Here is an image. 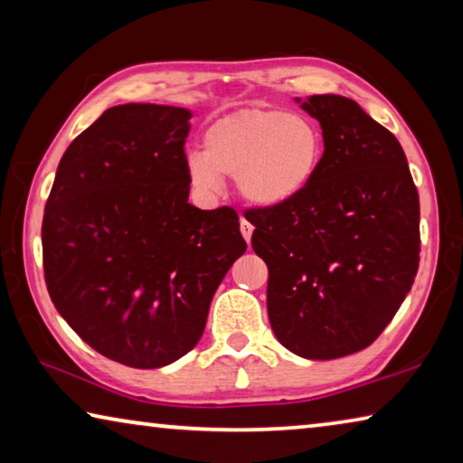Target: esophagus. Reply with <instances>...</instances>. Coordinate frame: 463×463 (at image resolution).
I'll use <instances>...</instances> for the list:
<instances>
[{
	"mask_svg": "<svg viewBox=\"0 0 463 463\" xmlns=\"http://www.w3.org/2000/svg\"><path fill=\"white\" fill-rule=\"evenodd\" d=\"M241 234H242V239H245L247 242L250 241V234H253V224H250L249 221H245V218H241Z\"/></svg>",
	"mask_w": 463,
	"mask_h": 463,
	"instance_id": "esophagus-1",
	"label": "esophagus"
}]
</instances>
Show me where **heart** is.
<instances>
[{
    "label": "heart",
    "instance_id": "b5f03b06",
    "mask_svg": "<svg viewBox=\"0 0 463 463\" xmlns=\"http://www.w3.org/2000/svg\"><path fill=\"white\" fill-rule=\"evenodd\" d=\"M325 159V137L307 114L249 108L210 124L202 153L187 156V179L203 198L234 177L242 200L271 210L307 194Z\"/></svg>",
    "mask_w": 463,
    "mask_h": 463
}]
</instances>
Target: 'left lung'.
Returning <instances> with one entry per match:
<instances>
[{
  "label": "left lung",
  "instance_id": "obj_1",
  "mask_svg": "<svg viewBox=\"0 0 463 463\" xmlns=\"http://www.w3.org/2000/svg\"><path fill=\"white\" fill-rule=\"evenodd\" d=\"M296 101L323 128V165L292 203L245 216L269 269L278 341L300 357L336 359L378 339L411 292L419 192L401 143L357 101L335 93Z\"/></svg>",
  "mask_w": 463,
  "mask_h": 463
}]
</instances>
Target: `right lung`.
I'll list each match as a JSON object with an SVG mask.
<instances>
[{
  "mask_svg": "<svg viewBox=\"0 0 463 463\" xmlns=\"http://www.w3.org/2000/svg\"><path fill=\"white\" fill-rule=\"evenodd\" d=\"M190 118L175 106L106 109L62 155L44 208L54 308L98 354L138 370L195 347L247 249L232 208L187 202Z\"/></svg>",
  "mask_w": 463,
  "mask_h": 463,
  "instance_id": "obj_1",
  "label": "right lung"
}]
</instances>
